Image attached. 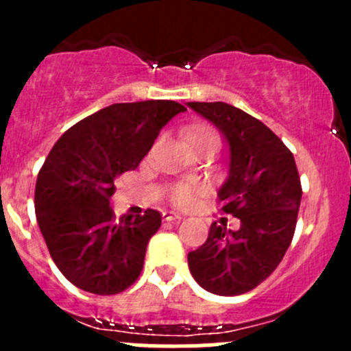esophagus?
<instances>
[{
	"label": "esophagus",
	"instance_id": "34e87169",
	"mask_svg": "<svg viewBox=\"0 0 351 351\" xmlns=\"http://www.w3.org/2000/svg\"><path fill=\"white\" fill-rule=\"evenodd\" d=\"M180 219H183L182 214H176V212H171V210L162 212V221L165 222H175V221H180Z\"/></svg>",
	"mask_w": 351,
	"mask_h": 351
}]
</instances>
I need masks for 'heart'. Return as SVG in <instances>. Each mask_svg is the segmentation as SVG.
<instances>
[{"label": "heart", "instance_id": "1", "mask_svg": "<svg viewBox=\"0 0 351 351\" xmlns=\"http://www.w3.org/2000/svg\"><path fill=\"white\" fill-rule=\"evenodd\" d=\"M190 144L195 143H210L219 147V136L210 127H197L186 136ZM207 193V186L200 182H183L173 186L171 200L178 207H192L198 197H204Z\"/></svg>", "mask_w": 351, "mask_h": 351}]
</instances>
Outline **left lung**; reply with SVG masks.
<instances>
[{
    "label": "left lung",
    "instance_id": "left-lung-1",
    "mask_svg": "<svg viewBox=\"0 0 351 351\" xmlns=\"http://www.w3.org/2000/svg\"><path fill=\"white\" fill-rule=\"evenodd\" d=\"M214 123L229 146V176L219 190L224 214L241 221L238 231L217 222L207 241L189 253V267L202 289L241 295L267 280L295 232L302 186L289 147L263 122L224 101H190Z\"/></svg>",
    "mask_w": 351,
    "mask_h": 351
}]
</instances>
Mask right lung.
<instances>
[{
  "mask_svg": "<svg viewBox=\"0 0 351 351\" xmlns=\"http://www.w3.org/2000/svg\"><path fill=\"white\" fill-rule=\"evenodd\" d=\"M185 107L171 100L113 104L71 127L54 144L35 185V214L52 260L77 289L113 295L143 271L161 214L117 221L115 182L134 171L159 130Z\"/></svg>",
  "mask_w": 351,
  "mask_h": 351,
  "instance_id": "right-lung-1",
  "label": "right lung"
}]
</instances>
